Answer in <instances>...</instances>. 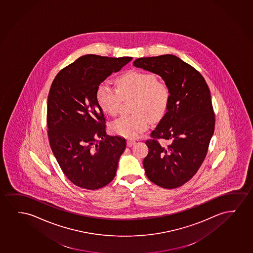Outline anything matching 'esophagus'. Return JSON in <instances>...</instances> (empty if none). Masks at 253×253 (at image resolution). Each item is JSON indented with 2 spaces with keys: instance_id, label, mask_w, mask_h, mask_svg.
<instances>
[{
  "instance_id": "1",
  "label": "esophagus",
  "mask_w": 253,
  "mask_h": 253,
  "mask_svg": "<svg viewBox=\"0 0 253 253\" xmlns=\"http://www.w3.org/2000/svg\"><path fill=\"white\" fill-rule=\"evenodd\" d=\"M126 144H127V146H128V147H131V146H133V145L135 144V141H134V140H132V139H129V140H127Z\"/></svg>"
}]
</instances>
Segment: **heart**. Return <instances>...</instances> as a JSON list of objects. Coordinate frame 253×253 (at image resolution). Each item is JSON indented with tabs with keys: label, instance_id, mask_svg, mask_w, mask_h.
<instances>
[{
	"label": "heart",
	"instance_id": "b5f03b06",
	"mask_svg": "<svg viewBox=\"0 0 253 253\" xmlns=\"http://www.w3.org/2000/svg\"><path fill=\"white\" fill-rule=\"evenodd\" d=\"M117 88L107 82L97 88L96 97L101 109L109 115H116L123 98L135 97L132 111L135 114L124 115L111 125L117 135L134 139L149 126L151 120L160 121L168 110L170 89L156 76L143 71H130L116 79Z\"/></svg>",
	"mask_w": 253,
	"mask_h": 253
}]
</instances>
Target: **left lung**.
I'll return each instance as SVG.
<instances>
[{
	"label": "left lung",
	"mask_w": 253,
	"mask_h": 253,
	"mask_svg": "<svg viewBox=\"0 0 253 253\" xmlns=\"http://www.w3.org/2000/svg\"><path fill=\"white\" fill-rule=\"evenodd\" d=\"M133 66L160 75L170 89L168 111L146 141L149 152L143 166L155 185L177 188L196 174L207 156L215 127L210 89L200 72L172 54L139 58ZM159 139L169 145L161 146Z\"/></svg>",
	"instance_id": "1"
}]
</instances>
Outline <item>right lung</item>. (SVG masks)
<instances>
[{"mask_svg": "<svg viewBox=\"0 0 253 253\" xmlns=\"http://www.w3.org/2000/svg\"><path fill=\"white\" fill-rule=\"evenodd\" d=\"M132 57L86 54L61 69L47 98V135L67 178L81 188L97 190L116 174L126 139L107 135L97 88Z\"/></svg>", "mask_w": 253, "mask_h": 253, "instance_id": "1", "label": "right lung"}]
</instances>
